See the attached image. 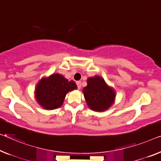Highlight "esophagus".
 <instances>
[{"label":"esophagus","mask_w":161,"mask_h":161,"mask_svg":"<svg viewBox=\"0 0 161 161\" xmlns=\"http://www.w3.org/2000/svg\"><path fill=\"white\" fill-rule=\"evenodd\" d=\"M76 85H77L78 89H80V88H81V81H76Z\"/></svg>","instance_id":"obj_1"}]
</instances>
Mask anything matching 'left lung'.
Segmentation results:
<instances>
[{
  "label": "left lung",
  "instance_id": "left-lung-1",
  "mask_svg": "<svg viewBox=\"0 0 161 161\" xmlns=\"http://www.w3.org/2000/svg\"><path fill=\"white\" fill-rule=\"evenodd\" d=\"M87 104L91 110L104 111L114 104L116 92L99 76L87 79V85L83 89Z\"/></svg>",
  "mask_w": 161,
  "mask_h": 161
}]
</instances>
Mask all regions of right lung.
Wrapping results in <instances>:
<instances>
[{
    "instance_id": "1",
    "label": "right lung",
    "mask_w": 161,
    "mask_h": 161,
    "mask_svg": "<svg viewBox=\"0 0 161 161\" xmlns=\"http://www.w3.org/2000/svg\"><path fill=\"white\" fill-rule=\"evenodd\" d=\"M76 89L74 81H69L59 74L43 78L35 88V98L44 109L53 110L61 107L67 92Z\"/></svg>"
}]
</instances>
